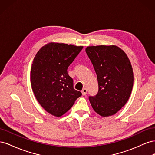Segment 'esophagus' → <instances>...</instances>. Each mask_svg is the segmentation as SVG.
Returning a JSON list of instances; mask_svg holds the SVG:
<instances>
[{
    "mask_svg": "<svg viewBox=\"0 0 155 155\" xmlns=\"http://www.w3.org/2000/svg\"><path fill=\"white\" fill-rule=\"evenodd\" d=\"M81 93H82V94H83V96L86 95L87 94V88H84L83 89V90H82V91H81Z\"/></svg>",
    "mask_w": 155,
    "mask_h": 155,
    "instance_id": "34e87169",
    "label": "esophagus"
}]
</instances>
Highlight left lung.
I'll use <instances>...</instances> for the list:
<instances>
[{"label":"left lung","instance_id":"8db88e82","mask_svg":"<svg viewBox=\"0 0 155 155\" xmlns=\"http://www.w3.org/2000/svg\"><path fill=\"white\" fill-rule=\"evenodd\" d=\"M94 68L98 92L88 99L93 109L103 117L112 116L124 107L133 87V72L124 51L116 46H92L85 50Z\"/></svg>","mask_w":155,"mask_h":155}]
</instances>
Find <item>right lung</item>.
Here are the masks:
<instances>
[{
  "label": "right lung",
  "mask_w": 155,
  "mask_h": 155,
  "mask_svg": "<svg viewBox=\"0 0 155 155\" xmlns=\"http://www.w3.org/2000/svg\"><path fill=\"white\" fill-rule=\"evenodd\" d=\"M82 49L83 46L50 43L35 56L30 73L32 90L40 105L54 116L64 114L82 95L74 88L73 79L67 72Z\"/></svg>",
  "instance_id": "1"
}]
</instances>
